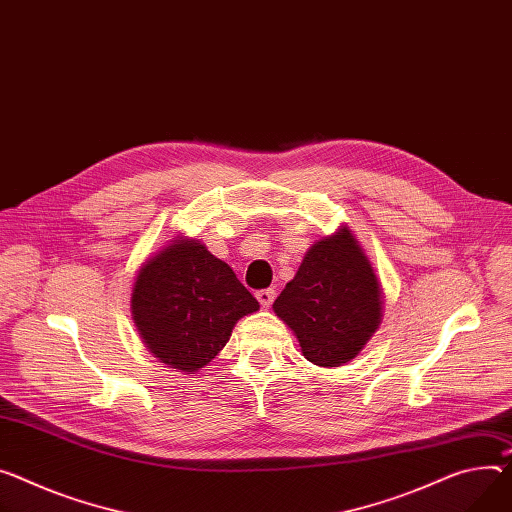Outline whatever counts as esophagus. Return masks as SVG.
Returning <instances> with one entry per match:
<instances>
[{
    "instance_id": "esophagus-1",
    "label": "esophagus",
    "mask_w": 512,
    "mask_h": 512,
    "mask_svg": "<svg viewBox=\"0 0 512 512\" xmlns=\"http://www.w3.org/2000/svg\"><path fill=\"white\" fill-rule=\"evenodd\" d=\"M274 295H277V291H274V289H260V291H256V299L260 301L262 307H270L272 301H274Z\"/></svg>"
}]
</instances>
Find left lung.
<instances>
[{
  "instance_id": "8db88e82",
  "label": "left lung",
  "mask_w": 512,
  "mask_h": 512,
  "mask_svg": "<svg viewBox=\"0 0 512 512\" xmlns=\"http://www.w3.org/2000/svg\"><path fill=\"white\" fill-rule=\"evenodd\" d=\"M303 357L320 367L355 359L381 322L379 283L348 229L313 244L295 279L274 301Z\"/></svg>"
}]
</instances>
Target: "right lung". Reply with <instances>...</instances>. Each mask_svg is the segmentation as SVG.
I'll use <instances>...</instances> for the list:
<instances>
[{
    "label": "right lung",
    "mask_w": 512,
    "mask_h": 512,
    "mask_svg": "<svg viewBox=\"0 0 512 512\" xmlns=\"http://www.w3.org/2000/svg\"><path fill=\"white\" fill-rule=\"evenodd\" d=\"M131 305L147 348L188 373L211 363L235 322L260 307L235 272L194 240H178L143 264Z\"/></svg>",
    "instance_id": "add662e5"
}]
</instances>
